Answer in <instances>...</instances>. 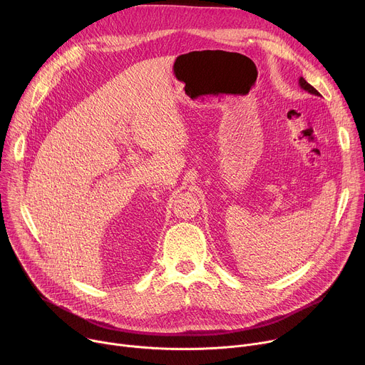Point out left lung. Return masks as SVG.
<instances>
[{"label":"left lung","instance_id":"left-lung-1","mask_svg":"<svg viewBox=\"0 0 365 365\" xmlns=\"http://www.w3.org/2000/svg\"><path fill=\"white\" fill-rule=\"evenodd\" d=\"M299 86L304 89V91H307V92H309V93H312V95H317V96H320V92L315 89V88H312L304 78H299Z\"/></svg>","mask_w":365,"mask_h":365}]
</instances>
